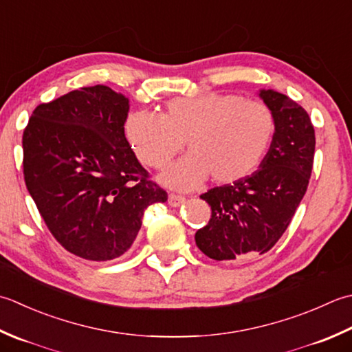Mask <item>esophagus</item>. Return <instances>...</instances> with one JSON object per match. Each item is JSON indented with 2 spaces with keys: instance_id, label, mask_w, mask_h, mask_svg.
Masks as SVG:
<instances>
[{
  "instance_id": "34e87169",
  "label": "esophagus",
  "mask_w": 352,
  "mask_h": 352,
  "mask_svg": "<svg viewBox=\"0 0 352 352\" xmlns=\"http://www.w3.org/2000/svg\"><path fill=\"white\" fill-rule=\"evenodd\" d=\"M186 201V198L182 195H175V194H170L168 198V203L172 208H178V206H182Z\"/></svg>"
}]
</instances>
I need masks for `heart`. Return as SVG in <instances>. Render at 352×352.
<instances>
[{"label":"heart","instance_id":"b5f03b06","mask_svg":"<svg viewBox=\"0 0 352 352\" xmlns=\"http://www.w3.org/2000/svg\"><path fill=\"white\" fill-rule=\"evenodd\" d=\"M126 142L149 168L162 169L183 148L190 153L163 172L174 189H194L212 175L219 184L244 180L256 170L276 134V117L265 103L210 91L166 102L163 114L139 109L123 125Z\"/></svg>","mask_w":352,"mask_h":352}]
</instances>
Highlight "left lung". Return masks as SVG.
Returning a JSON list of instances; mask_svg holds the SVG:
<instances>
[{
    "mask_svg": "<svg viewBox=\"0 0 352 352\" xmlns=\"http://www.w3.org/2000/svg\"><path fill=\"white\" fill-rule=\"evenodd\" d=\"M258 94L276 117L264 162L244 180L199 197L209 203L212 217L195 233V243L215 261H244L270 250L290 224L311 175L316 137L309 116L274 89Z\"/></svg>",
    "mask_w": 352,
    "mask_h": 352,
    "instance_id": "left-lung-1",
    "label": "left lung"
}]
</instances>
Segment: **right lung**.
I'll return each mask as SVG.
<instances>
[{
	"instance_id": "add662e5",
	"label": "right lung",
	"mask_w": 352,
	"mask_h": 352,
	"mask_svg": "<svg viewBox=\"0 0 352 352\" xmlns=\"http://www.w3.org/2000/svg\"><path fill=\"white\" fill-rule=\"evenodd\" d=\"M129 99L107 85L41 103L24 129V180L48 230L88 261L122 256L144 209L168 199L126 142Z\"/></svg>"
}]
</instances>
